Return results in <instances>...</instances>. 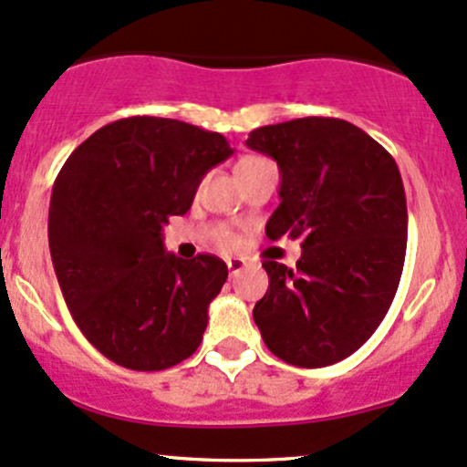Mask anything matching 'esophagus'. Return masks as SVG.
I'll use <instances>...</instances> for the list:
<instances>
[{
	"instance_id": "1",
	"label": "esophagus",
	"mask_w": 467,
	"mask_h": 467,
	"mask_svg": "<svg viewBox=\"0 0 467 467\" xmlns=\"http://www.w3.org/2000/svg\"><path fill=\"white\" fill-rule=\"evenodd\" d=\"M244 267H247V260L244 258H227V269L232 275H238Z\"/></svg>"
}]
</instances>
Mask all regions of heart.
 Wrapping results in <instances>:
<instances>
[{"mask_svg": "<svg viewBox=\"0 0 467 467\" xmlns=\"http://www.w3.org/2000/svg\"><path fill=\"white\" fill-rule=\"evenodd\" d=\"M255 160H258V158H244V160H240L238 167H235V169L244 167V164H249V162H255ZM209 235H212L213 243L218 244L220 249H227V252H232V249L238 247V238H235V235H234L232 232H229L227 227H224V224H215V227L209 229Z\"/></svg>", "mask_w": 467, "mask_h": 467, "instance_id": "obj_1", "label": "heart"}]
</instances>
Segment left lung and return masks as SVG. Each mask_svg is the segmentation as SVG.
I'll return each instance as SVG.
<instances>
[{
  "label": "left lung",
  "instance_id": "left-lung-1",
  "mask_svg": "<svg viewBox=\"0 0 467 467\" xmlns=\"http://www.w3.org/2000/svg\"><path fill=\"white\" fill-rule=\"evenodd\" d=\"M278 162L280 204L265 234L300 238L296 267L265 260L269 289L254 320L269 352L296 368L354 354L392 305L408 247V204L394 158L354 124L298 118L249 133Z\"/></svg>",
  "mask_w": 467,
  "mask_h": 467
}]
</instances>
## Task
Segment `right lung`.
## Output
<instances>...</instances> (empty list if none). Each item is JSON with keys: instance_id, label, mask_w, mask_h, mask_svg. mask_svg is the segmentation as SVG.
<instances>
[{"instance_id": "add662e5", "label": "right lung", "mask_w": 467, "mask_h": 467, "mask_svg": "<svg viewBox=\"0 0 467 467\" xmlns=\"http://www.w3.org/2000/svg\"><path fill=\"white\" fill-rule=\"evenodd\" d=\"M232 153L220 133L135 115L98 129L55 178V274L78 327L113 363L160 372L202 343L227 265L167 254L162 227L189 212L202 175Z\"/></svg>"}]
</instances>
